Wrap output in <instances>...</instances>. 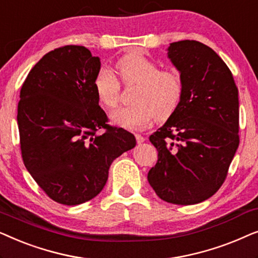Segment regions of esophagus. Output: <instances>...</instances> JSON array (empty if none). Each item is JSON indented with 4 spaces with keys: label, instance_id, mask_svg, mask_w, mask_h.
<instances>
[{
    "label": "esophagus",
    "instance_id": "1",
    "mask_svg": "<svg viewBox=\"0 0 258 258\" xmlns=\"http://www.w3.org/2000/svg\"><path fill=\"white\" fill-rule=\"evenodd\" d=\"M135 137H136L137 143H143L144 141H146V137L141 135V134H135Z\"/></svg>",
    "mask_w": 258,
    "mask_h": 258
}]
</instances>
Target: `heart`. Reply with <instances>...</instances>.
<instances>
[{
	"label": "heart",
	"instance_id": "b5f03b06",
	"mask_svg": "<svg viewBox=\"0 0 258 258\" xmlns=\"http://www.w3.org/2000/svg\"><path fill=\"white\" fill-rule=\"evenodd\" d=\"M119 80L125 87H134V104L111 114L112 122L128 129L146 126L155 118L162 122L176 111L183 96V81L176 70H160L156 63L146 56L130 52L115 66ZM94 88L102 105L115 109L121 100V86L107 68L98 70Z\"/></svg>",
	"mask_w": 258,
	"mask_h": 258
}]
</instances>
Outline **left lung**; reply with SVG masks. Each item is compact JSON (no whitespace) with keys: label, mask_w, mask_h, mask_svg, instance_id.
<instances>
[{"label":"left lung","mask_w":258,"mask_h":258,"mask_svg":"<svg viewBox=\"0 0 258 258\" xmlns=\"http://www.w3.org/2000/svg\"><path fill=\"white\" fill-rule=\"evenodd\" d=\"M183 96L149 140L158 151L148 181L161 200L190 206L217 192L239 144L238 89L223 59L199 41L170 43Z\"/></svg>","instance_id":"obj_1"}]
</instances>
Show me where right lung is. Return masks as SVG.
<instances>
[{"mask_svg":"<svg viewBox=\"0 0 258 258\" xmlns=\"http://www.w3.org/2000/svg\"><path fill=\"white\" fill-rule=\"evenodd\" d=\"M100 58L82 45L45 54L20 91L17 124L27 170L49 199L77 206L104 188L115 158L136 146L135 136L108 124L94 79Z\"/></svg>","mask_w":258,"mask_h":258,"instance_id":"obj_1","label":"right lung"}]
</instances>
